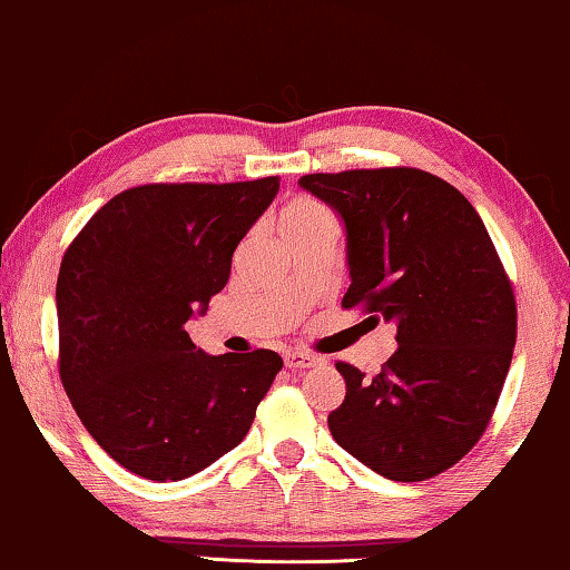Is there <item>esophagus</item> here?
Wrapping results in <instances>:
<instances>
[{
  "mask_svg": "<svg viewBox=\"0 0 570 570\" xmlns=\"http://www.w3.org/2000/svg\"><path fill=\"white\" fill-rule=\"evenodd\" d=\"M323 362V358H317L315 354H307V351H286L284 354V364L288 368H309Z\"/></svg>",
  "mask_w": 570,
  "mask_h": 570,
  "instance_id": "obj_1",
  "label": "esophagus"
}]
</instances>
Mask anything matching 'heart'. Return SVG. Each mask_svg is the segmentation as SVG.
Here are the masks:
<instances>
[{"mask_svg":"<svg viewBox=\"0 0 570 570\" xmlns=\"http://www.w3.org/2000/svg\"><path fill=\"white\" fill-rule=\"evenodd\" d=\"M327 222H333V214L323 204L315 202V198H294L278 214V232H282V237H286Z\"/></svg>","mask_w":570,"mask_h":570,"instance_id":"heart-1","label":"heart"}]
</instances>
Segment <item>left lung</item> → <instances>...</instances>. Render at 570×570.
I'll use <instances>...</instances> for the list:
<instances>
[{
  "label": "left lung",
  "mask_w": 570,
  "mask_h": 570,
  "mask_svg": "<svg viewBox=\"0 0 570 570\" xmlns=\"http://www.w3.org/2000/svg\"><path fill=\"white\" fill-rule=\"evenodd\" d=\"M299 186L346 227L343 307L397 327L380 374L335 364L346 400L327 415L331 434L384 478H434L483 436L514 354L517 302L485 224L415 167L315 173Z\"/></svg>",
  "instance_id": "obj_1"
}]
</instances>
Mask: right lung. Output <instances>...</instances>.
<instances>
[{"mask_svg": "<svg viewBox=\"0 0 570 570\" xmlns=\"http://www.w3.org/2000/svg\"><path fill=\"white\" fill-rule=\"evenodd\" d=\"M278 178L159 183L100 208L56 282L59 372L79 421L121 468L175 483L243 442L276 351L212 356L186 323L227 286L232 255Z\"/></svg>", "mask_w": 570, "mask_h": 570, "instance_id": "add662e5", "label": "right lung"}]
</instances>
